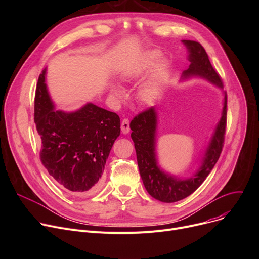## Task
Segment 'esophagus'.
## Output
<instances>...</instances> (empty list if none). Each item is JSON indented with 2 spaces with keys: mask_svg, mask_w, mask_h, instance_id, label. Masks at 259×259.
I'll use <instances>...</instances> for the list:
<instances>
[{
  "mask_svg": "<svg viewBox=\"0 0 259 259\" xmlns=\"http://www.w3.org/2000/svg\"><path fill=\"white\" fill-rule=\"evenodd\" d=\"M120 130L124 134H127V133L130 132V126H129V119L128 118H124L121 120Z\"/></svg>",
  "mask_w": 259,
  "mask_h": 259,
  "instance_id": "34e87169",
  "label": "esophagus"
}]
</instances>
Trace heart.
I'll return each mask as SVG.
<instances>
[{"label": "heart", "instance_id": "heart-1", "mask_svg": "<svg viewBox=\"0 0 259 259\" xmlns=\"http://www.w3.org/2000/svg\"><path fill=\"white\" fill-rule=\"evenodd\" d=\"M160 59V54L157 51H150L148 52L145 58L143 59V63H142V67L143 68H150L152 66H154L158 60ZM167 71V67L166 65H161V67L159 68L158 70V74L157 77L154 81H151V83H148L146 84L142 90H141V99L144 101H150L152 100V98L154 97V94L157 91L158 85H159V81L162 80V78L165 77ZM111 93L114 98L116 99H121L124 97V91L119 87V86H112L111 87Z\"/></svg>", "mask_w": 259, "mask_h": 259}]
</instances>
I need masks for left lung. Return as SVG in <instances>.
<instances>
[{
  "instance_id": "1",
  "label": "left lung",
  "mask_w": 259,
  "mask_h": 259,
  "mask_svg": "<svg viewBox=\"0 0 259 259\" xmlns=\"http://www.w3.org/2000/svg\"><path fill=\"white\" fill-rule=\"evenodd\" d=\"M183 43L188 48V60L191 63L188 69L183 72V79L197 75L222 88L223 80L211 65L205 48L195 40L183 39ZM156 124L157 118L154 108L146 109L135 115L130 122L132 130L131 139L134 143L140 174L147 192L159 201L175 202L186 198L195 191L207 179L221 156L227 125V94H225L221 120L216 126L206 154L203 156L202 165L191 179H176L161 171L157 166L155 155Z\"/></svg>"
}]
</instances>
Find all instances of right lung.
<instances>
[{
  "instance_id": "obj_1",
  "label": "right lung",
  "mask_w": 259,
  "mask_h": 259,
  "mask_svg": "<svg viewBox=\"0 0 259 259\" xmlns=\"http://www.w3.org/2000/svg\"><path fill=\"white\" fill-rule=\"evenodd\" d=\"M45 73L38 76L34 98L40 161L68 191L89 195L99 189L106 160L120 133L119 116L91 103L74 112L54 110Z\"/></svg>"
}]
</instances>
